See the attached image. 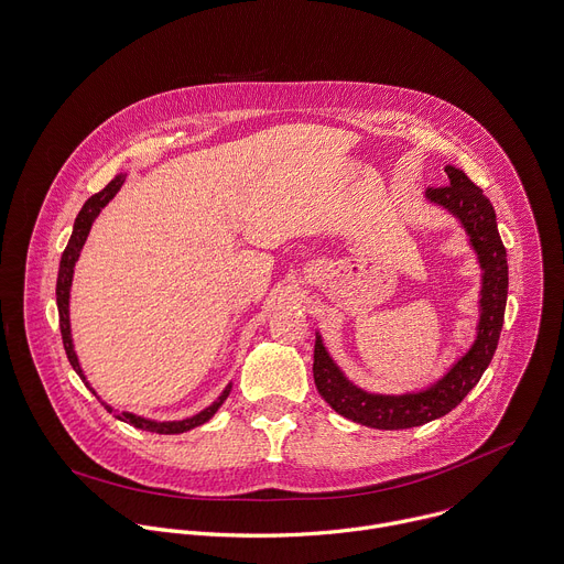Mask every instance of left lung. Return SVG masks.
I'll list each match as a JSON object with an SVG mask.
<instances>
[{
	"mask_svg": "<svg viewBox=\"0 0 564 564\" xmlns=\"http://www.w3.org/2000/svg\"><path fill=\"white\" fill-rule=\"evenodd\" d=\"M444 172L448 185L426 189L424 196L459 220L481 270L479 318L470 348L442 375L420 388L406 392H370L346 377L316 330L312 372L318 394L328 401L335 413L368 429L401 431L444 417L485 375L500 341L509 292V265L496 209L485 192L473 185L462 170L446 165Z\"/></svg>",
	"mask_w": 564,
	"mask_h": 564,
	"instance_id": "left-lung-1",
	"label": "left lung"
}]
</instances>
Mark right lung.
<instances>
[{
    "instance_id": "obj_1",
    "label": "right lung",
    "mask_w": 564,
    "mask_h": 564,
    "mask_svg": "<svg viewBox=\"0 0 564 564\" xmlns=\"http://www.w3.org/2000/svg\"><path fill=\"white\" fill-rule=\"evenodd\" d=\"M127 181V174L120 172L111 178V183L94 194L85 205L83 209H79L75 223H73V231H70V238L66 243V250L62 254V261H59V272H57V288H55V296H57V312H59V330H62V341H64V350H66V357L73 366V370L79 375V379L85 381V386L102 401V406L113 413L120 422H127L140 431H149V433H158V435H181V433H187L196 426H203L205 422H209L216 411L223 406V401L229 397L231 392V381L223 388V392L212 401L209 406H205L200 413L192 415V417H185V420H165V422H158V420H151V417H142V415H135L131 411H118L113 409L111 404H107V401L96 392V388L91 386L89 377L85 375V368L83 364H79V357L75 352V344H73V333H70V288H73V274H75V263L79 261V254H83V248L87 243L89 238V231H91V225L96 223V218L100 216V212L113 200V196L120 192V187L124 185Z\"/></svg>"
}]
</instances>
